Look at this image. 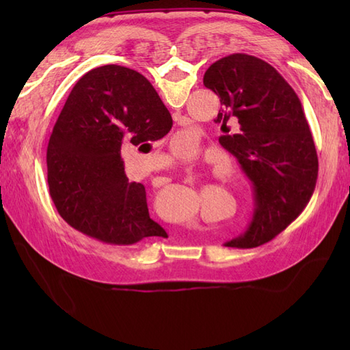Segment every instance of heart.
Instances as JSON below:
<instances>
[{"label": "heart", "instance_id": "obj_1", "mask_svg": "<svg viewBox=\"0 0 350 350\" xmlns=\"http://www.w3.org/2000/svg\"><path fill=\"white\" fill-rule=\"evenodd\" d=\"M197 137L189 131L179 132L173 139V150L180 158H192L197 152Z\"/></svg>", "mask_w": 350, "mask_h": 350}]
</instances>
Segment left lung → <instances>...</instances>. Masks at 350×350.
<instances>
[{
  "instance_id": "obj_1",
  "label": "left lung",
  "mask_w": 350,
  "mask_h": 350,
  "mask_svg": "<svg viewBox=\"0 0 350 350\" xmlns=\"http://www.w3.org/2000/svg\"><path fill=\"white\" fill-rule=\"evenodd\" d=\"M203 84L222 108L215 123L221 146L241 163L254 188L256 209L232 248L272 241L306 209L317 180V153L302 103L277 69L254 55L232 54L206 70ZM237 124L227 134L226 122Z\"/></svg>"
}]
</instances>
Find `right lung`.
Masks as SVG:
<instances>
[{
    "label": "right lung",
    "mask_w": 350,
    "mask_h": 350,
    "mask_svg": "<svg viewBox=\"0 0 350 350\" xmlns=\"http://www.w3.org/2000/svg\"><path fill=\"white\" fill-rule=\"evenodd\" d=\"M173 120L153 85L123 66L93 69L72 88L52 129L48 187L60 217L113 245L165 236L147 209L144 185L124 174L122 148L167 135Z\"/></svg>",
    "instance_id": "1"
}]
</instances>
